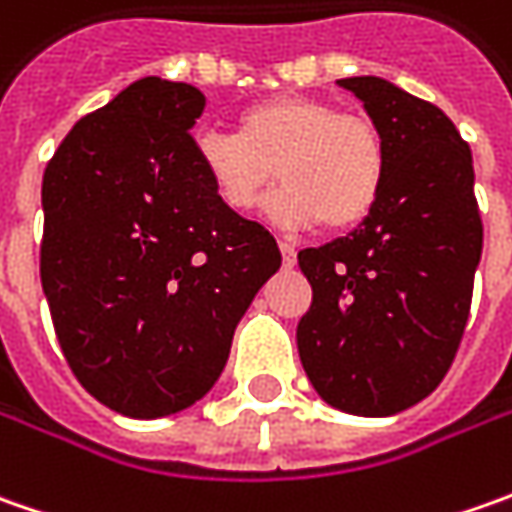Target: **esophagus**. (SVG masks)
Instances as JSON below:
<instances>
[{"instance_id": "34e87169", "label": "esophagus", "mask_w": 512, "mask_h": 512, "mask_svg": "<svg viewBox=\"0 0 512 512\" xmlns=\"http://www.w3.org/2000/svg\"><path fill=\"white\" fill-rule=\"evenodd\" d=\"M279 250H282V262H285V267H293L296 265V250L287 245V242H279Z\"/></svg>"}]
</instances>
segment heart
<instances>
[{
	"label": "heart",
	"mask_w": 512,
	"mask_h": 512,
	"mask_svg": "<svg viewBox=\"0 0 512 512\" xmlns=\"http://www.w3.org/2000/svg\"><path fill=\"white\" fill-rule=\"evenodd\" d=\"M193 156L216 202L233 213L259 205L276 176L282 187L267 213L293 230L319 222L330 230L359 225L387 179L379 128L313 96L256 102L239 113L236 133H199Z\"/></svg>",
	"instance_id": "obj_1"
}]
</instances>
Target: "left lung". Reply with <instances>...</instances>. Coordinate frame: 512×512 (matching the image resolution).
I'll list each match as a JSON object with an SVG mask.
<instances>
[{"label": "left lung", "mask_w": 512, "mask_h": 512, "mask_svg": "<svg viewBox=\"0 0 512 512\" xmlns=\"http://www.w3.org/2000/svg\"><path fill=\"white\" fill-rule=\"evenodd\" d=\"M339 85L382 133L387 179L353 233L299 253L313 305L296 344L330 407L393 416L439 387L462 342L484 236L473 156L442 110L393 82Z\"/></svg>", "instance_id": "obj_1"}]
</instances>
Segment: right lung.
I'll use <instances>...</instances> for the list:
<instances>
[{"instance_id": "1", "label": "right lung", "mask_w": 512, "mask_h": 512, "mask_svg": "<svg viewBox=\"0 0 512 512\" xmlns=\"http://www.w3.org/2000/svg\"><path fill=\"white\" fill-rule=\"evenodd\" d=\"M202 90L145 76L79 119L42 179V290L73 376L130 419L196 404L279 270L259 222L216 202L193 156Z\"/></svg>"}]
</instances>
